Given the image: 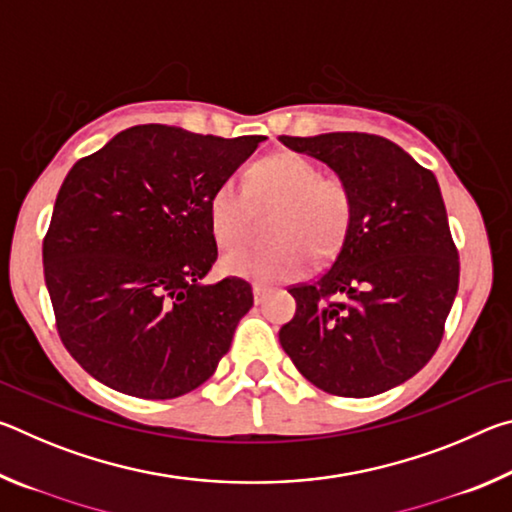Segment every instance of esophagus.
Here are the masks:
<instances>
[{"instance_id":"1","label":"esophagus","mask_w":512,"mask_h":512,"mask_svg":"<svg viewBox=\"0 0 512 512\" xmlns=\"http://www.w3.org/2000/svg\"><path fill=\"white\" fill-rule=\"evenodd\" d=\"M266 287H262V284H253V296H255V302L259 305V302L264 300V296H266Z\"/></svg>"}]
</instances>
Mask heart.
Listing matches in <instances>:
<instances>
[{"label": "heart", "mask_w": 512, "mask_h": 512, "mask_svg": "<svg viewBox=\"0 0 512 512\" xmlns=\"http://www.w3.org/2000/svg\"><path fill=\"white\" fill-rule=\"evenodd\" d=\"M248 194L225 180L210 196V225L225 248L244 244L250 232V201L275 210L262 248H241L223 257L230 275L273 284L307 271L311 259L327 262L348 239L354 196L339 173H320L318 164L293 151L257 160L248 171Z\"/></svg>", "instance_id": "heart-1"}]
</instances>
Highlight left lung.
<instances>
[{
	"mask_svg": "<svg viewBox=\"0 0 512 512\" xmlns=\"http://www.w3.org/2000/svg\"><path fill=\"white\" fill-rule=\"evenodd\" d=\"M348 180V239L316 280L293 284L280 343L320 391L372 397L427 366L458 291V250L436 176L368 133L280 137Z\"/></svg>",
	"mask_w": 512,
	"mask_h": 512,
	"instance_id": "obj_1",
	"label": "left lung"
}]
</instances>
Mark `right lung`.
Instances as JSON below:
<instances>
[{
    "mask_svg": "<svg viewBox=\"0 0 512 512\" xmlns=\"http://www.w3.org/2000/svg\"><path fill=\"white\" fill-rule=\"evenodd\" d=\"M264 140L144 124L69 169L42 264L60 341L101 384L171 400L214 375L253 289L201 282L219 257L210 196Z\"/></svg>",
    "mask_w": 512,
    "mask_h": 512,
    "instance_id": "obj_1",
    "label": "right lung"
}]
</instances>
